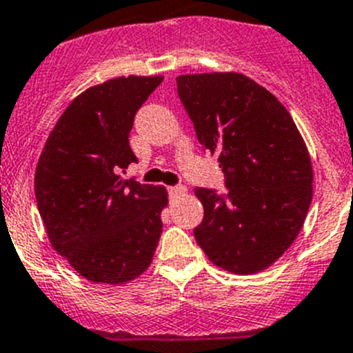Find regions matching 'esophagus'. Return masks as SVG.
Wrapping results in <instances>:
<instances>
[{
    "mask_svg": "<svg viewBox=\"0 0 353 353\" xmlns=\"http://www.w3.org/2000/svg\"><path fill=\"white\" fill-rule=\"evenodd\" d=\"M187 192L185 185H174V187H168V194H170L171 199H176L180 198V196H183V194Z\"/></svg>",
    "mask_w": 353,
    "mask_h": 353,
    "instance_id": "esophagus-1",
    "label": "esophagus"
}]
</instances>
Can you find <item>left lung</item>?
<instances>
[{"mask_svg":"<svg viewBox=\"0 0 353 353\" xmlns=\"http://www.w3.org/2000/svg\"><path fill=\"white\" fill-rule=\"evenodd\" d=\"M176 89L199 143L219 155L228 189H194L205 208L196 241L225 271L266 270L305 224L313 194L308 148L285 106L241 73L180 75Z\"/></svg>","mask_w":353,"mask_h":353,"instance_id":"left-lung-1","label":"left lung"}]
</instances>
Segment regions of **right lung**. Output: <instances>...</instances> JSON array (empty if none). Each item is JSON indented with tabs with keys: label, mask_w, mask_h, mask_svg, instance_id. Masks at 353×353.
I'll list each match as a JSON object with an SVG mask.
<instances>
[{
	"label": "right lung",
	"mask_w": 353,
	"mask_h": 353,
	"mask_svg": "<svg viewBox=\"0 0 353 353\" xmlns=\"http://www.w3.org/2000/svg\"><path fill=\"white\" fill-rule=\"evenodd\" d=\"M163 77H119L70 103L48 134L34 194L48 240L83 278L119 285L152 263L163 232L164 187L119 170L137 163L129 147L134 115Z\"/></svg>",
	"instance_id": "obj_1"
}]
</instances>
